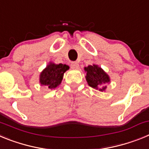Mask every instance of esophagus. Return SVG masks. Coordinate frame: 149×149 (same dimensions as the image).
<instances>
[{
	"mask_svg": "<svg viewBox=\"0 0 149 149\" xmlns=\"http://www.w3.org/2000/svg\"><path fill=\"white\" fill-rule=\"evenodd\" d=\"M71 67H72V68H74V69H77L79 67L78 63H77V62H72V63H71Z\"/></svg>",
	"mask_w": 149,
	"mask_h": 149,
	"instance_id": "1",
	"label": "esophagus"
}]
</instances>
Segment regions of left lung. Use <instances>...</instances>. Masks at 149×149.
<instances>
[{
	"instance_id": "1",
	"label": "left lung",
	"mask_w": 149,
	"mask_h": 149,
	"mask_svg": "<svg viewBox=\"0 0 149 149\" xmlns=\"http://www.w3.org/2000/svg\"><path fill=\"white\" fill-rule=\"evenodd\" d=\"M86 80L89 86L100 92H105L107 85L110 83V76L100 66L96 64L84 67Z\"/></svg>"
}]
</instances>
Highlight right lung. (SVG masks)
I'll list each match as a JSON object with an SVG mask.
<instances>
[{"label":"right lung","mask_w":149,"mask_h":149,"mask_svg":"<svg viewBox=\"0 0 149 149\" xmlns=\"http://www.w3.org/2000/svg\"><path fill=\"white\" fill-rule=\"evenodd\" d=\"M69 69V66L65 64H56L49 62L47 66L39 74V84L48 89H54L60 86L63 78V74Z\"/></svg>","instance_id":"add662e5"}]
</instances>
